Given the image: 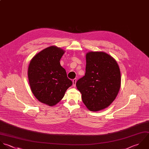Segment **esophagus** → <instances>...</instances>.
Returning <instances> with one entry per match:
<instances>
[{"label":"esophagus","instance_id":"1","mask_svg":"<svg viewBox=\"0 0 149 149\" xmlns=\"http://www.w3.org/2000/svg\"><path fill=\"white\" fill-rule=\"evenodd\" d=\"M76 82H77V79L75 78V79H74L73 81H72V85H73L74 87H75V86H76Z\"/></svg>","mask_w":149,"mask_h":149}]
</instances>
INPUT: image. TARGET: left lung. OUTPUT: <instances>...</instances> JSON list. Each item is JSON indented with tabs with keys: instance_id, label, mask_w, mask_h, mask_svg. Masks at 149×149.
Here are the masks:
<instances>
[{
	"instance_id": "8db88e82",
	"label": "left lung",
	"mask_w": 149,
	"mask_h": 149,
	"mask_svg": "<svg viewBox=\"0 0 149 149\" xmlns=\"http://www.w3.org/2000/svg\"><path fill=\"white\" fill-rule=\"evenodd\" d=\"M85 76L76 84L83 103L90 111L108 107L116 99L121 87V72L116 60L103 52L86 54Z\"/></svg>"
}]
</instances>
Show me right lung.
Instances as JSON below:
<instances>
[{
  "label": "right lung",
  "mask_w": 149,
  "mask_h": 149,
  "mask_svg": "<svg viewBox=\"0 0 149 149\" xmlns=\"http://www.w3.org/2000/svg\"><path fill=\"white\" fill-rule=\"evenodd\" d=\"M64 52L60 47L49 46L35 55L28 66V77L33 95L49 106L57 104L72 84L60 65Z\"/></svg>",
  "instance_id": "obj_1"
}]
</instances>
